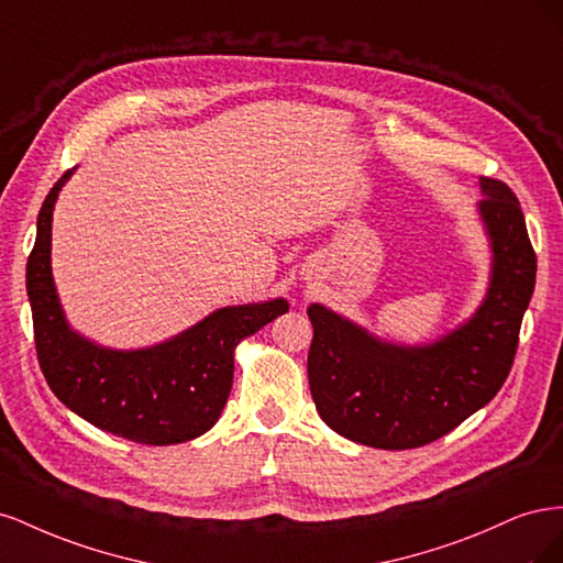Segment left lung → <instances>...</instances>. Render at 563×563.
<instances>
[{
	"label": "left lung",
	"mask_w": 563,
	"mask_h": 563,
	"mask_svg": "<svg viewBox=\"0 0 563 563\" xmlns=\"http://www.w3.org/2000/svg\"><path fill=\"white\" fill-rule=\"evenodd\" d=\"M479 185L490 284L463 327L411 347L387 343L319 302L308 308L310 391L340 437L387 451L424 446L479 411L509 376L536 288V251L515 192L493 178Z\"/></svg>",
	"instance_id": "8db88e82"
}]
</instances>
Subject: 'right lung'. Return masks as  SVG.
Segmentation results:
<instances>
[{"instance_id": "right-lung-1", "label": "right lung", "mask_w": 563, "mask_h": 563, "mask_svg": "<svg viewBox=\"0 0 563 563\" xmlns=\"http://www.w3.org/2000/svg\"><path fill=\"white\" fill-rule=\"evenodd\" d=\"M65 172L51 187L27 258V298L37 360L51 391L103 432L135 444H183L211 430L232 389L234 347L288 312V302L220 308L166 343L110 350L70 329L51 275V220Z\"/></svg>"}]
</instances>
